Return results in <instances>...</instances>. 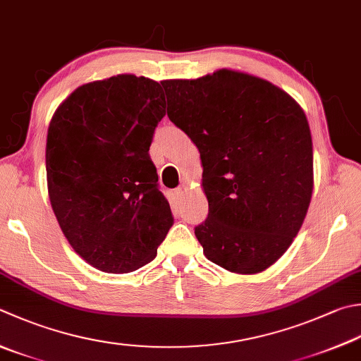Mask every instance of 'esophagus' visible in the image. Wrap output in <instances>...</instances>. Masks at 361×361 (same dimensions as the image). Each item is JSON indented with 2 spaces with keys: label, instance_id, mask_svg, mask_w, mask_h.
I'll return each mask as SVG.
<instances>
[{
  "label": "esophagus",
  "instance_id": "34e87169",
  "mask_svg": "<svg viewBox=\"0 0 361 361\" xmlns=\"http://www.w3.org/2000/svg\"><path fill=\"white\" fill-rule=\"evenodd\" d=\"M185 190H187V187H185V185H179L178 188L174 190V195L178 196V198H180V196H183V193H185Z\"/></svg>",
  "mask_w": 361,
  "mask_h": 361
}]
</instances>
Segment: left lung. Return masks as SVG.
I'll use <instances>...</instances> for the list:
<instances>
[{
  "mask_svg": "<svg viewBox=\"0 0 361 361\" xmlns=\"http://www.w3.org/2000/svg\"><path fill=\"white\" fill-rule=\"evenodd\" d=\"M161 85L169 121L201 154L209 214L195 235L204 255L234 274L270 267L300 231L312 195L300 105L267 80L228 69Z\"/></svg>",
  "mask_w": 361,
  "mask_h": 361,
  "instance_id": "1",
  "label": "left lung"
}]
</instances>
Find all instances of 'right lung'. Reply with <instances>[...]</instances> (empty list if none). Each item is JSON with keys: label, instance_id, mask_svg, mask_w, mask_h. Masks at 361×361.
Listing matches in <instances>:
<instances>
[{"label": "right lung", "instance_id": "right-lung-1", "mask_svg": "<svg viewBox=\"0 0 361 361\" xmlns=\"http://www.w3.org/2000/svg\"><path fill=\"white\" fill-rule=\"evenodd\" d=\"M165 108L160 83L126 73L77 87L51 118L53 212L72 248L102 271L151 262L174 223L149 155Z\"/></svg>", "mask_w": 361, "mask_h": 361}]
</instances>
